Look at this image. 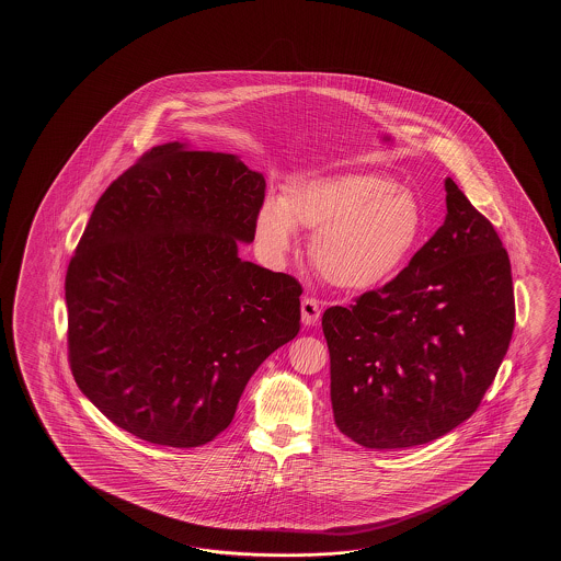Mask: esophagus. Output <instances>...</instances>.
<instances>
[{"mask_svg":"<svg viewBox=\"0 0 561 561\" xmlns=\"http://www.w3.org/2000/svg\"><path fill=\"white\" fill-rule=\"evenodd\" d=\"M300 312H302V322L310 327V324H317V321L321 319V305L317 298H305L300 302Z\"/></svg>","mask_w":561,"mask_h":561,"instance_id":"34e87169","label":"esophagus"}]
</instances>
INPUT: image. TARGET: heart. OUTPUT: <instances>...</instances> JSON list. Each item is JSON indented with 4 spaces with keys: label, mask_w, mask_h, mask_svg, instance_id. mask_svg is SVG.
<instances>
[{
    "label": "heart",
    "mask_w": 561,
    "mask_h": 561,
    "mask_svg": "<svg viewBox=\"0 0 561 561\" xmlns=\"http://www.w3.org/2000/svg\"><path fill=\"white\" fill-rule=\"evenodd\" d=\"M295 227L314 232L317 273L346 290L391 280L417 247L423 213L417 198L377 174L298 180L283 198L264 201L256 228L268 249L288 251Z\"/></svg>",
    "instance_id": "obj_1"
}]
</instances>
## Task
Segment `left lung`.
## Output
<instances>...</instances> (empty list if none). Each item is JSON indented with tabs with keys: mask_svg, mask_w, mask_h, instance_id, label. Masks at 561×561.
Returning <instances> with one entry per match:
<instances>
[{
	"mask_svg": "<svg viewBox=\"0 0 561 561\" xmlns=\"http://www.w3.org/2000/svg\"><path fill=\"white\" fill-rule=\"evenodd\" d=\"M445 191L443 227L405 268L322 314L334 423L369 449L423 445L461 425L510 348L507 251L454 180Z\"/></svg>",
	"mask_w": 561,
	"mask_h": 561,
	"instance_id": "8db88e82",
	"label": "left lung"
}]
</instances>
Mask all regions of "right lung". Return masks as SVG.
I'll return each instance as SVG.
<instances>
[{
  "mask_svg": "<svg viewBox=\"0 0 561 561\" xmlns=\"http://www.w3.org/2000/svg\"><path fill=\"white\" fill-rule=\"evenodd\" d=\"M266 182L172 142L107 186L66 273L80 391L142 442L192 449L232 423L252 373L300 331L302 286L239 256Z\"/></svg>",
  "mask_w": 561,
  "mask_h": 561,
  "instance_id": "right-lung-1",
  "label": "right lung"
}]
</instances>
